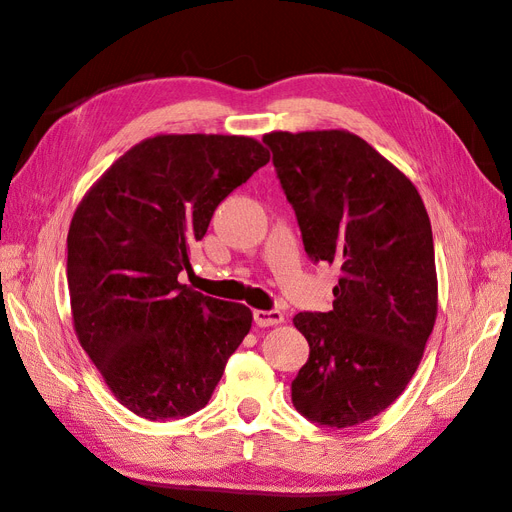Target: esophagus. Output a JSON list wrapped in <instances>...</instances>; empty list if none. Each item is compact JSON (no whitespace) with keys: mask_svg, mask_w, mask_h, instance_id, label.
Listing matches in <instances>:
<instances>
[{"mask_svg":"<svg viewBox=\"0 0 512 512\" xmlns=\"http://www.w3.org/2000/svg\"><path fill=\"white\" fill-rule=\"evenodd\" d=\"M254 320L258 327H277L284 322V314L277 309H254Z\"/></svg>","mask_w":512,"mask_h":512,"instance_id":"esophagus-1","label":"esophagus"}]
</instances>
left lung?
Listing matches in <instances>:
<instances>
[{
    "label": "left lung",
    "mask_w": 512,
    "mask_h": 512,
    "mask_svg": "<svg viewBox=\"0 0 512 512\" xmlns=\"http://www.w3.org/2000/svg\"><path fill=\"white\" fill-rule=\"evenodd\" d=\"M305 252L342 271L331 312L292 318L309 359L292 404L327 427H354L404 393L438 316L433 235L414 183L348 130L269 132Z\"/></svg>",
    "instance_id": "8db88e82"
}]
</instances>
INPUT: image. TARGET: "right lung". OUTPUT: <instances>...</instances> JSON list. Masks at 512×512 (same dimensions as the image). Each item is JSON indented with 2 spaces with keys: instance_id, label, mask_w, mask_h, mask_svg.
Segmentation results:
<instances>
[{
  "instance_id": "obj_1",
  "label": "right lung",
  "mask_w": 512,
  "mask_h": 512,
  "mask_svg": "<svg viewBox=\"0 0 512 512\" xmlns=\"http://www.w3.org/2000/svg\"><path fill=\"white\" fill-rule=\"evenodd\" d=\"M250 136L158 134L91 185L68 230L74 333L111 393L149 421L207 406L252 309L177 277L222 200L269 162Z\"/></svg>"
}]
</instances>
